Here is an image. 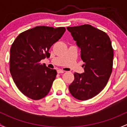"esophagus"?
Here are the masks:
<instances>
[{"label":"esophagus","instance_id":"obj_1","mask_svg":"<svg viewBox=\"0 0 127 127\" xmlns=\"http://www.w3.org/2000/svg\"><path fill=\"white\" fill-rule=\"evenodd\" d=\"M57 73H59H59H64V71H63V70H57Z\"/></svg>","mask_w":127,"mask_h":127}]
</instances>
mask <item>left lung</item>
<instances>
[{
	"label": "left lung",
	"instance_id": "8db88e82",
	"mask_svg": "<svg viewBox=\"0 0 127 127\" xmlns=\"http://www.w3.org/2000/svg\"><path fill=\"white\" fill-rule=\"evenodd\" d=\"M66 29L81 49L84 62V72L74 73L69 91L78 100H88L101 92L109 80L114 57L111 41L105 32L89 24Z\"/></svg>",
	"mask_w": 127,
	"mask_h": 127
}]
</instances>
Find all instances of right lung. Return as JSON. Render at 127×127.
Wrapping results in <instances>:
<instances>
[{
	"label": "right lung",
	"instance_id": "add662e5",
	"mask_svg": "<svg viewBox=\"0 0 127 127\" xmlns=\"http://www.w3.org/2000/svg\"><path fill=\"white\" fill-rule=\"evenodd\" d=\"M65 32V27L37 26L20 33L11 45L10 73L19 91L27 97L40 100L49 92L57 71L40 62L50 56V48Z\"/></svg>",
	"mask_w": 127,
	"mask_h": 127
}]
</instances>
